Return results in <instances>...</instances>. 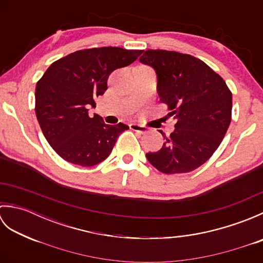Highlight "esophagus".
<instances>
[{"mask_svg": "<svg viewBox=\"0 0 263 263\" xmlns=\"http://www.w3.org/2000/svg\"><path fill=\"white\" fill-rule=\"evenodd\" d=\"M130 128L133 131L139 132V133H147L148 132V127L140 125V124H137V123H131Z\"/></svg>", "mask_w": 263, "mask_h": 263, "instance_id": "34e87169", "label": "esophagus"}]
</instances>
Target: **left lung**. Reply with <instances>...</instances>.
Instances as JSON below:
<instances>
[{
	"label": "left lung",
	"mask_w": 263,
	"mask_h": 263,
	"mask_svg": "<svg viewBox=\"0 0 263 263\" xmlns=\"http://www.w3.org/2000/svg\"><path fill=\"white\" fill-rule=\"evenodd\" d=\"M157 74L160 102L176 120L159 152L149 163L165 174L189 173L208 160L224 139L232 120V92L202 61L189 54L148 49L139 59Z\"/></svg>",
	"instance_id": "1"
}]
</instances>
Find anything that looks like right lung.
Wrapping results in <instances>:
<instances>
[{
	"label": "right lung",
	"instance_id": "right-lung-1",
	"mask_svg": "<svg viewBox=\"0 0 263 263\" xmlns=\"http://www.w3.org/2000/svg\"><path fill=\"white\" fill-rule=\"evenodd\" d=\"M143 51L100 47L78 51L58 60L37 82L36 116L43 135L59 156L71 164L95 166L108 157L127 125H108L90 117L95 98L107 89L109 74L135 62Z\"/></svg>",
	"mask_w": 263,
	"mask_h": 263
}]
</instances>
